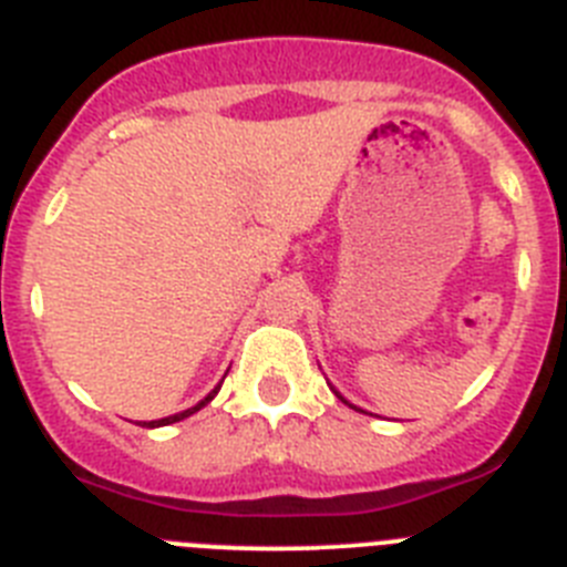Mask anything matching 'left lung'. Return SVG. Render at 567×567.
Returning a JSON list of instances; mask_svg holds the SVG:
<instances>
[{
    "instance_id": "1",
    "label": "left lung",
    "mask_w": 567,
    "mask_h": 567,
    "mask_svg": "<svg viewBox=\"0 0 567 567\" xmlns=\"http://www.w3.org/2000/svg\"><path fill=\"white\" fill-rule=\"evenodd\" d=\"M334 394H338V392H334ZM338 398H340V394H338ZM340 400H343V398H340ZM343 403H346V405H352V403H349V400H343ZM352 409H354V405H352ZM358 412H360V409H358Z\"/></svg>"
}]
</instances>
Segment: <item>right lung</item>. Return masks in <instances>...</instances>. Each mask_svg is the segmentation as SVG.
Wrapping results in <instances>:
<instances>
[{
  "instance_id": "add662e5",
  "label": "right lung",
  "mask_w": 567,
  "mask_h": 567,
  "mask_svg": "<svg viewBox=\"0 0 567 567\" xmlns=\"http://www.w3.org/2000/svg\"><path fill=\"white\" fill-rule=\"evenodd\" d=\"M218 389H221V385H215L213 392H209V394H207V398H204V400H202V403H198V405H193V409H187V412H178V414H173V417H162V420H150V423H144V425H147V429H158V425H169V423H178V420L189 417V414H195V412H198V409H204V405H207V403H209V400H213V398H215V394H218Z\"/></svg>"
}]
</instances>
